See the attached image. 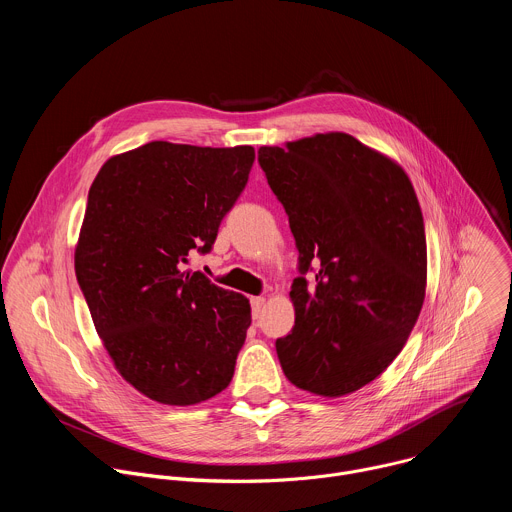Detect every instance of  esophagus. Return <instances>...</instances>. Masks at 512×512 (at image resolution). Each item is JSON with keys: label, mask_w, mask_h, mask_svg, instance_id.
<instances>
[{"label": "esophagus", "mask_w": 512, "mask_h": 512, "mask_svg": "<svg viewBox=\"0 0 512 512\" xmlns=\"http://www.w3.org/2000/svg\"><path fill=\"white\" fill-rule=\"evenodd\" d=\"M263 306H265V298H251V310H253L255 318L261 314Z\"/></svg>", "instance_id": "obj_1"}]
</instances>
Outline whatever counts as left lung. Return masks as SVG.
<instances>
[{
    "instance_id": "8db88e82",
    "label": "left lung",
    "mask_w": 512,
    "mask_h": 512,
    "mask_svg": "<svg viewBox=\"0 0 512 512\" xmlns=\"http://www.w3.org/2000/svg\"><path fill=\"white\" fill-rule=\"evenodd\" d=\"M259 164L289 216L300 271L296 324L277 338L289 383L342 397L375 381L405 346L423 306L427 245L405 170L348 133H316L259 148Z\"/></svg>"
}]
</instances>
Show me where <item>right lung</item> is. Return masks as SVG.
Instances as JSON below:
<instances>
[{
  "label": "right lung",
  "mask_w": 512,
  "mask_h": 512,
  "mask_svg": "<svg viewBox=\"0 0 512 512\" xmlns=\"http://www.w3.org/2000/svg\"><path fill=\"white\" fill-rule=\"evenodd\" d=\"M253 160L251 145L150 141L91 184L77 279L117 373L152 401L196 405L233 379L249 300L186 265L192 249L210 251Z\"/></svg>",
  "instance_id": "1"
}]
</instances>
